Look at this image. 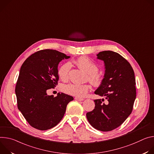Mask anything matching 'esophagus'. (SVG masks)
<instances>
[{
	"mask_svg": "<svg viewBox=\"0 0 154 154\" xmlns=\"http://www.w3.org/2000/svg\"><path fill=\"white\" fill-rule=\"evenodd\" d=\"M75 99L77 101H83L84 100V98H79V97H75Z\"/></svg>",
	"mask_w": 154,
	"mask_h": 154,
	"instance_id": "esophagus-1",
	"label": "esophagus"
}]
</instances>
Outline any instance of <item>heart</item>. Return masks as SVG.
Listing matches in <instances>:
<instances>
[{
    "mask_svg": "<svg viewBox=\"0 0 154 154\" xmlns=\"http://www.w3.org/2000/svg\"><path fill=\"white\" fill-rule=\"evenodd\" d=\"M75 64L79 68L86 72L88 75L89 81L95 86H100L103 81V76L101 74L97 72V64L86 56H81L75 60ZM72 64L70 62H66L62 65L58 69V75L63 81H67L69 78ZM91 89V86L89 84H76L72 83L67 84L63 88V91L69 95L76 97H84L86 95L89 90Z\"/></svg>",
    "mask_w": 154,
    "mask_h": 154,
    "instance_id": "obj_1",
    "label": "heart"
}]
</instances>
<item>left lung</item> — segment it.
Wrapping results in <instances>:
<instances>
[{
  "instance_id": "1",
  "label": "left lung",
  "mask_w": 154,
  "mask_h": 154,
  "mask_svg": "<svg viewBox=\"0 0 154 154\" xmlns=\"http://www.w3.org/2000/svg\"><path fill=\"white\" fill-rule=\"evenodd\" d=\"M97 56L104 61L105 73L95 94L107 101L94 100L95 108L86 116L94 128L109 131L122 124L132 112L136 94L134 73L130 63L114 51H101Z\"/></svg>"
}]
</instances>
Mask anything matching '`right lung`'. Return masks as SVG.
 Returning a JSON list of instances; mask_svg holds the SVG:
<instances>
[{
    "label": "right lung",
    "mask_w": 154,
    "mask_h": 154,
    "mask_svg": "<svg viewBox=\"0 0 154 154\" xmlns=\"http://www.w3.org/2000/svg\"><path fill=\"white\" fill-rule=\"evenodd\" d=\"M53 49H43L30 56L23 63L17 81L15 93L18 109L33 128L46 130L57 125L73 97L63 93L48 95L59 80L58 65L70 58Z\"/></svg>",
    "instance_id": "right-lung-1"
}]
</instances>
